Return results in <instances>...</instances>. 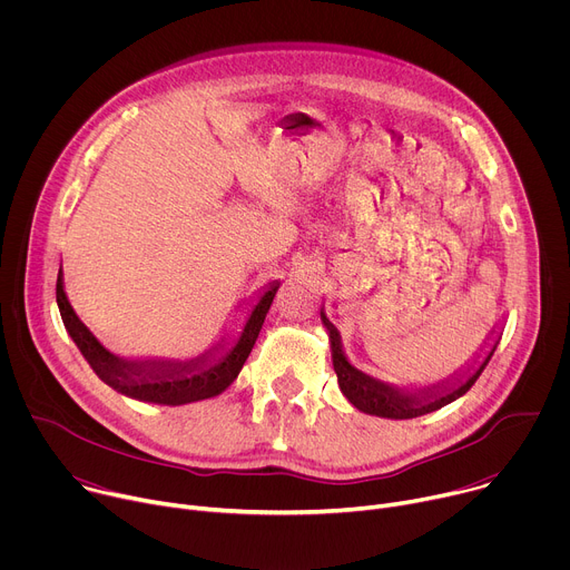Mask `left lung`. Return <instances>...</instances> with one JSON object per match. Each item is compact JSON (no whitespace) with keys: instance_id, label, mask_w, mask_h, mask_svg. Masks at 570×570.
Returning a JSON list of instances; mask_svg holds the SVG:
<instances>
[{"instance_id":"obj_1","label":"left lung","mask_w":570,"mask_h":570,"mask_svg":"<svg viewBox=\"0 0 570 570\" xmlns=\"http://www.w3.org/2000/svg\"><path fill=\"white\" fill-rule=\"evenodd\" d=\"M320 320H322V327L330 334L332 361H334L341 392L361 413L374 415V417H385V420H413V417L440 411L442 405L460 399L475 383V379L487 367V363H490V358L494 356L497 345L501 341L499 332L492 334L494 336L492 345L484 352L480 362L476 361L480 356H473V361L466 363V367L453 372L444 381H438V383H431L424 387H399V385L379 381L350 363V358L343 350L341 332L336 330V324L327 317V313H324V306L320 308Z\"/></svg>"}]
</instances>
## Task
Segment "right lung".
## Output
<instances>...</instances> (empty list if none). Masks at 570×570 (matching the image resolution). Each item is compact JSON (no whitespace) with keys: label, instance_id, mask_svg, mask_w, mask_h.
Returning <instances> with one entry per match:
<instances>
[{"label":"right lung","instance_id":"add662e5","mask_svg":"<svg viewBox=\"0 0 570 570\" xmlns=\"http://www.w3.org/2000/svg\"><path fill=\"white\" fill-rule=\"evenodd\" d=\"M277 288L279 282H271L259 293L255 306L246 317V324H243V330L238 332L234 343H227L223 338L209 352L187 361L124 358L106 350L69 304L65 293L62 266L58 271L56 282V302L69 338L76 343L78 352L83 354V358L90 363L95 374L106 385L137 401L159 405H185L218 396L223 390L232 385V381L238 376L243 363H246L255 347V341L262 332V324L266 320V313L273 304Z\"/></svg>","mask_w":570,"mask_h":570}]
</instances>
